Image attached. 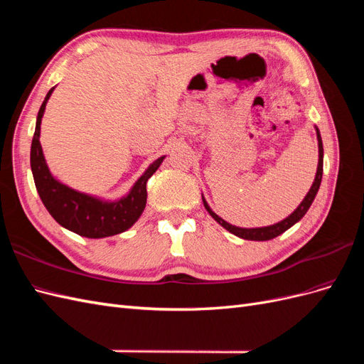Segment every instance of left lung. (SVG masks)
<instances>
[{
	"instance_id": "8db88e82",
	"label": "left lung",
	"mask_w": 364,
	"mask_h": 364,
	"mask_svg": "<svg viewBox=\"0 0 364 364\" xmlns=\"http://www.w3.org/2000/svg\"><path fill=\"white\" fill-rule=\"evenodd\" d=\"M317 130V141H318V165H317V173H316V179L311 185L310 191H308V194L305 196V199L302 200V203L296 208V211L293 214H290L287 218L282 220V222L277 223V225H272V226H266V228H253V229H245V228H237V226H232L229 225L228 222H225V220L222 217H218L215 213L211 211V208L208 206V203L205 202L203 199V205L206 208V211L213 215V218L215 220V222H218L220 225H222L225 229H228L229 232H232L234 235L240 237V238H245V240H253V241H266V240H272L274 237L281 235L282 232H285L289 228H291L294 223L299 222V220L306 214L308 208L311 206L314 197L318 191V186H321V182H322V173H323V146H322V138H321V134H318V129Z\"/></svg>"
}]
</instances>
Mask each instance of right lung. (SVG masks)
I'll return each instance as SVG.
<instances>
[{
	"mask_svg": "<svg viewBox=\"0 0 364 364\" xmlns=\"http://www.w3.org/2000/svg\"><path fill=\"white\" fill-rule=\"evenodd\" d=\"M53 90L54 87L48 91L38 112L36 129L35 135H33L30 151L33 179H35L36 190L42 203L46 205L51 217L60 226L82 237L103 238L124 232L144 211L147 202V181L159 168L164 156L153 162L147 171L134 185L132 191L117 202H102L87 194L74 191L70 186L58 182L51 176L46 159H43L39 141L41 119Z\"/></svg>",
	"mask_w": 364,
	"mask_h": 364,
	"instance_id": "obj_1",
	"label": "right lung"
}]
</instances>
